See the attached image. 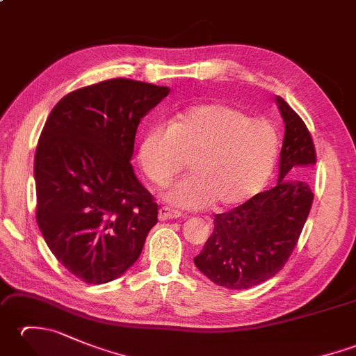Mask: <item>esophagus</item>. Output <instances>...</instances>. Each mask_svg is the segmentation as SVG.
I'll return each instance as SVG.
<instances>
[{
  "instance_id": "1",
  "label": "esophagus",
  "mask_w": 356,
  "mask_h": 356,
  "mask_svg": "<svg viewBox=\"0 0 356 356\" xmlns=\"http://www.w3.org/2000/svg\"><path fill=\"white\" fill-rule=\"evenodd\" d=\"M180 213L179 211H174L168 207H162L159 209V220H170V218H179Z\"/></svg>"
}]
</instances>
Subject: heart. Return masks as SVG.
I'll use <instances>...</instances> for the list:
<instances>
[{
	"instance_id": "b5f03b06",
	"label": "heart",
	"mask_w": 356,
	"mask_h": 356,
	"mask_svg": "<svg viewBox=\"0 0 356 356\" xmlns=\"http://www.w3.org/2000/svg\"><path fill=\"white\" fill-rule=\"evenodd\" d=\"M275 127L228 104H202L180 111L171 124L157 122L143 134L139 165L157 186L168 185L188 159L190 176L165 193L188 209L213 203L234 208L266 185L277 163Z\"/></svg>"
}]
</instances>
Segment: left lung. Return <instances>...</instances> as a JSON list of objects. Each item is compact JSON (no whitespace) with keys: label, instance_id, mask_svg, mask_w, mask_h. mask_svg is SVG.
<instances>
[{"label":"left lung","instance_id":"left-lung-1","mask_svg":"<svg viewBox=\"0 0 356 356\" xmlns=\"http://www.w3.org/2000/svg\"><path fill=\"white\" fill-rule=\"evenodd\" d=\"M275 102L284 120L277 185L216 214L213 234L194 257L203 275L228 289H249L274 277L292 254L312 207L307 177L316 159L311 133L284 99L277 96Z\"/></svg>","mask_w":356,"mask_h":356}]
</instances>
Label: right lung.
Segmentation results:
<instances>
[{
    "label": "right lung",
    "mask_w": 356,
    "mask_h": 356,
    "mask_svg": "<svg viewBox=\"0 0 356 356\" xmlns=\"http://www.w3.org/2000/svg\"><path fill=\"white\" fill-rule=\"evenodd\" d=\"M168 87L108 79L64 96L35 154L36 222L56 260L90 284L108 283L139 259L157 203L130 163L142 118Z\"/></svg>",
    "instance_id": "obj_1"
}]
</instances>
